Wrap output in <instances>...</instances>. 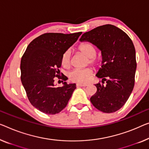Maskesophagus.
Segmentation results:
<instances>
[{
	"label": "esophagus",
	"instance_id": "34e87169",
	"mask_svg": "<svg viewBox=\"0 0 149 149\" xmlns=\"http://www.w3.org/2000/svg\"><path fill=\"white\" fill-rule=\"evenodd\" d=\"M88 85V84H77V86H81V87H85V86H87Z\"/></svg>",
	"mask_w": 149,
	"mask_h": 149
}]
</instances>
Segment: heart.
<instances>
[{"label": "heart", "instance_id": "heart-1", "mask_svg": "<svg viewBox=\"0 0 149 149\" xmlns=\"http://www.w3.org/2000/svg\"><path fill=\"white\" fill-rule=\"evenodd\" d=\"M79 51L88 57L87 63L93 64L95 63L96 55V49L89 43H84L79 47ZM61 64L64 68H69L71 64V54L70 51H66L61 58ZM92 74V71L90 68L74 69L69 73V77L71 80L77 83H84L87 81Z\"/></svg>", "mask_w": 149, "mask_h": 149}]
</instances>
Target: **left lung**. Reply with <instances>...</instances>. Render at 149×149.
<instances>
[{
  "instance_id": "1",
  "label": "left lung",
  "mask_w": 149,
  "mask_h": 149,
  "mask_svg": "<svg viewBox=\"0 0 149 149\" xmlns=\"http://www.w3.org/2000/svg\"><path fill=\"white\" fill-rule=\"evenodd\" d=\"M79 41L90 42L101 51L102 66L96 75L102 79V84H95L97 92L91 97V102L103 112H116L134 88L136 62L132 40L120 29L105 25L84 33Z\"/></svg>"
}]
</instances>
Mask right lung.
<instances>
[{
	"instance_id": "obj_1",
	"label": "right lung",
	"mask_w": 149,
	"mask_h": 149,
	"mask_svg": "<svg viewBox=\"0 0 149 149\" xmlns=\"http://www.w3.org/2000/svg\"><path fill=\"white\" fill-rule=\"evenodd\" d=\"M81 33H45L26 47L21 61V82L31 104L41 112H60L76 88L75 84L63 81L62 87H56L54 79L57 77L67 80L65 75L59 76L62 56Z\"/></svg>"
}]
</instances>
